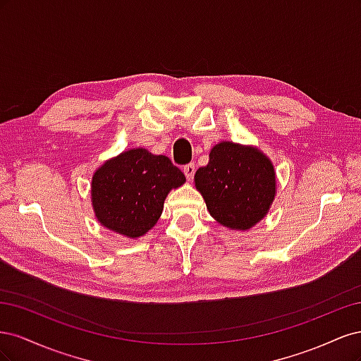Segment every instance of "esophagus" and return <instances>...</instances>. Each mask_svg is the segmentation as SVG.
Segmentation results:
<instances>
[{
  "mask_svg": "<svg viewBox=\"0 0 361 361\" xmlns=\"http://www.w3.org/2000/svg\"><path fill=\"white\" fill-rule=\"evenodd\" d=\"M183 173H185V176H187L188 180H192L194 173H195V166H194V164H187V166L183 167Z\"/></svg>",
  "mask_w": 361,
  "mask_h": 361,
  "instance_id": "1",
  "label": "esophagus"
}]
</instances>
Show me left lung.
Wrapping results in <instances>:
<instances>
[{
  "mask_svg": "<svg viewBox=\"0 0 361 361\" xmlns=\"http://www.w3.org/2000/svg\"><path fill=\"white\" fill-rule=\"evenodd\" d=\"M194 183L211 216L231 231L245 232L264 220L277 194L274 164L264 152L226 140L211 149Z\"/></svg>",
  "mask_w": 361,
  "mask_h": 361,
  "instance_id": "1",
  "label": "left lung"
}]
</instances>
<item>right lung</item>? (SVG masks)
<instances>
[{"mask_svg":"<svg viewBox=\"0 0 361 361\" xmlns=\"http://www.w3.org/2000/svg\"><path fill=\"white\" fill-rule=\"evenodd\" d=\"M185 180L167 157L145 147L128 149L93 173L90 195L96 220L125 238L143 236L158 223L169 192Z\"/></svg>","mask_w":361,"mask_h":361,"instance_id":"obj_1","label":"right lung"}]
</instances>
